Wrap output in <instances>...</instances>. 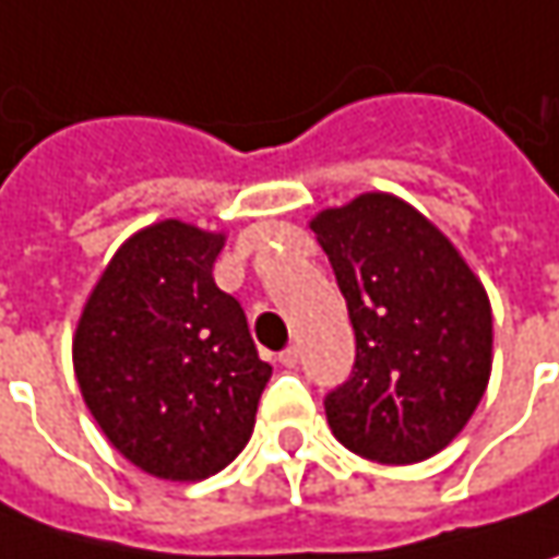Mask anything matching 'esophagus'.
Wrapping results in <instances>:
<instances>
[{
  "instance_id": "34e87169",
  "label": "esophagus",
  "mask_w": 559,
  "mask_h": 559,
  "mask_svg": "<svg viewBox=\"0 0 559 559\" xmlns=\"http://www.w3.org/2000/svg\"><path fill=\"white\" fill-rule=\"evenodd\" d=\"M280 364H283V367H295V364H298V348L289 345L286 352H280Z\"/></svg>"
}]
</instances>
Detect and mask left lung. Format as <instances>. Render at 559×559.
Here are the masks:
<instances>
[{
	"instance_id": "1",
	"label": "left lung",
	"mask_w": 559,
	"mask_h": 559,
	"mask_svg": "<svg viewBox=\"0 0 559 559\" xmlns=\"http://www.w3.org/2000/svg\"><path fill=\"white\" fill-rule=\"evenodd\" d=\"M355 326V370L326 395L348 451L419 463L461 436L491 376V301L454 242L392 192L311 217Z\"/></svg>"
}]
</instances>
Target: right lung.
Returning <instances> with one entry per match:
<instances>
[{"label": "right lung", "mask_w": 559, "mask_h": 559, "mask_svg": "<svg viewBox=\"0 0 559 559\" xmlns=\"http://www.w3.org/2000/svg\"><path fill=\"white\" fill-rule=\"evenodd\" d=\"M224 233L167 217L115 251L74 333L80 395L142 473L199 483L251 439L270 364L242 305L217 289Z\"/></svg>", "instance_id": "add662e5"}]
</instances>
